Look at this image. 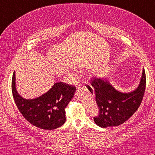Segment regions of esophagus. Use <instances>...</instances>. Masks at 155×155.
<instances>
[{
  "label": "esophagus",
  "mask_w": 155,
  "mask_h": 155,
  "mask_svg": "<svg viewBox=\"0 0 155 155\" xmlns=\"http://www.w3.org/2000/svg\"><path fill=\"white\" fill-rule=\"evenodd\" d=\"M85 83V84H87V83Z\"/></svg>",
  "instance_id": "esophagus-1"
}]
</instances>
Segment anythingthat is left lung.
I'll return each instance as SVG.
<instances>
[{"label":"left lung","mask_w":155,"mask_h":155,"mask_svg":"<svg viewBox=\"0 0 155 155\" xmlns=\"http://www.w3.org/2000/svg\"><path fill=\"white\" fill-rule=\"evenodd\" d=\"M91 83L93 88H88L95 94L99 110L94 123L102 128L116 127L127 121L139 107L145 91V71L143 68L139 86L130 93L116 90L106 78H93Z\"/></svg>","instance_id":"obj_1"}]
</instances>
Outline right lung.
I'll use <instances>...</instances> for the list:
<instances>
[{
	"label": "right lung",
	"mask_w": 155,
	"mask_h": 155,
	"mask_svg": "<svg viewBox=\"0 0 155 155\" xmlns=\"http://www.w3.org/2000/svg\"><path fill=\"white\" fill-rule=\"evenodd\" d=\"M15 72L12 78V92L16 105L29 123L39 128L53 130L66 121L65 110L74 97L76 88L63 83H55L47 93L32 99H26L16 88Z\"/></svg>",
	"instance_id": "right-lung-1"
}]
</instances>
